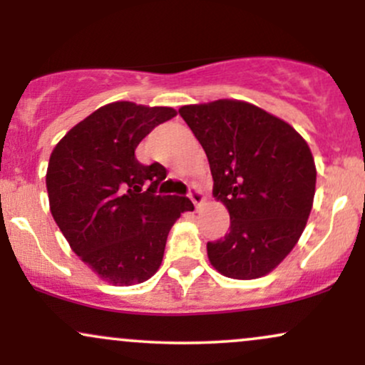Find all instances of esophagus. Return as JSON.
<instances>
[{"label": "esophagus", "instance_id": "obj_1", "mask_svg": "<svg viewBox=\"0 0 365 365\" xmlns=\"http://www.w3.org/2000/svg\"><path fill=\"white\" fill-rule=\"evenodd\" d=\"M188 197H190V200H192V202H194V206H195L197 211H199V209L204 206V195H202V192H200V188L192 187Z\"/></svg>", "mask_w": 365, "mask_h": 365}]
</instances>
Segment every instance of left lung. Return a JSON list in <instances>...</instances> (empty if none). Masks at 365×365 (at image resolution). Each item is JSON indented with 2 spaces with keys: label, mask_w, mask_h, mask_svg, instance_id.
<instances>
[{
  "label": "left lung",
  "mask_w": 365,
  "mask_h": 365,
  "mask_svg": "<svg viewBox=\"0 0 365 365\" xmlns=\"http://www.w3.org/2000/svg\"><path fill=\"white\" fill-rule=\"evenodd\" d=\"M200 142L230 233L209 242L207 257L226 278L269 274L302 235L316 194L311 148L290 123L238 99L178 110Z\"/></svg>",
  "instance_id": "8db88e82"
}]
</instances>
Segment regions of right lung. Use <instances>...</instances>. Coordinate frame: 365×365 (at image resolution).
I'll return each mask as SVG.
<instances>
[{"instance_id": "1", "label": "right lung", "mask_w": 365, "mask_h": 365, "mask_svg": "<svg viewBox=\"0 0 365 365\" xmlns=\"http://www.w3.org/2000/svg\"><path fill=\"white\" fill-rule=\"evenodd\" d=\"M173 116L177 110L166 106L104 104L49 156L46 188L54 221L70 249L115 287L148 282L161 266L171 226L194 211L187 197L154 195L166 168L135 158L140 140Z\"/></svg>"}]
</instances>
